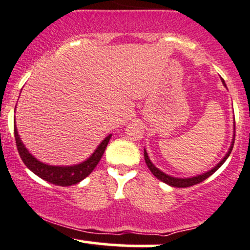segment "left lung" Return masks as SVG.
<instances>
[{
    "label": "left lung",
    "instance_id": "1",
    "mask_svg": "<svg viewBox=\"0 0 250 250\" xmlns=\"http://www.w3.org/2000/svg\"><path fill=\"white\" fill-rule=\"evenodd\" d=\"M222 83H223V85H225V87H227L226 83H225V81H223V80H222ZM234 123H235V122H234ZM234 130H235V125H234ZM234 140H235V133H234L233 142H231L230 148H229L228 153L226 154V156L223 157V159L221 160V161H220L219 163H217V165L215 166V167H214L213 169H210V170L206 171V173H203V174H201V175H197V176H193V177H183V179H180V177H173V176H170V175L165 174V173H163V171L160 170L159 168L155 167L153 163H151L150 159H149V157H148L147 151H146V149H145V161H146V163H147L149 170H150L151 173H153L154 176L156 177V179H159L160 181H162V182L167 183V185L171 186V187H176V188H187V187H191V186L197 185V183L202 182V181H205L206 179H208V177L210 176V175H213V174L215 173V171H216L217 169H219V168L221 167V166H222L223 163L226 162V160L228 159V156H229V155H230L231 150H233Z\"/></svg>",
    "mask_w": 250,
    "mask_h": 250
}]
</instances>
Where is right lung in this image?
Returning <instances> with one entry per match:
<instances>
[{
  "instance_id": "obj_1",
  "label": "right lung",
  "mask_w": 250,
  "mask_h": 250,
  "mask_svg": "<svg viewBox=\"0 0 250 250\" xmlns=\"http://www.w3.org/2000/svg\"><path fill=\"white\" fill-rule=\"evenodd\" d=\"M14 134H15L17 150H19L20 156L22 161L28 169H30L34 174L41 177L47 182L53 183V185L61 186V187H67V186H73L76 183L81 182L83 179L88 176L91 171L95 169L97 163L101 160L105 148H107L109 140H110L111 134H109L103 141L100 143L99 147L95 149L89 159L85 160L79 165L74 166H49L47 163H43L31 155L28 149L24 147L23 142L20 139V135L17 133L16 122L14 120Z\"/></svg>"
}]
</instances>
